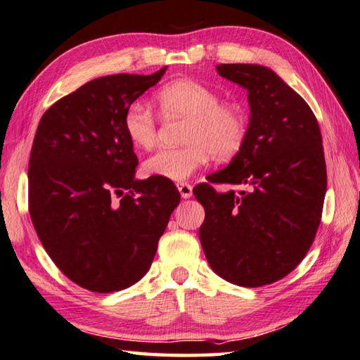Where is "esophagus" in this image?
Masks as SVG:
<instances>
[{
	"label": "esophagus",
	"mask_w": 360,
	"mask_h": 360,
	"mask_svg": "<svg viewBox=\"0 0 360 360\" xmlns=\"http://www.w3.org/2000/svg\"><path fill=\"white\" fill-rule=\"evenodd\" d=\"M178 190H179V193H181L182 198H190V196H192V193H193L192 192V186L187 184V182H179Z\"/></svg>",
	"instance_id": "1"
}]
</instances>
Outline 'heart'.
Listing matches in <instances>:
<instances>
[{"label":"heart","instance_id":"1","mask_svg":"<svg viewBox=\"0 0 360 360\" xmlns=\"http://www.w3.org/2000/svg\"><path fill=\"white\" fill-rule=\"evenodd\" d=\"M164 118H187L179 148H160L146 159V174L168 181H186L214 158H236L248 136V115L237 103H221L214 89L193 79H176L154 95ZM124 132L131 143L148 150L158 139V120L150 109L132 104L124 112Z\"/></svg>","mask_w":360,"mask_h":360}]
</instances>
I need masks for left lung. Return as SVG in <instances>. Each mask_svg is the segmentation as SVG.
<instances>
[{"instance_id": "1", "label": "left lung", "mask_w": 360, "mask_h": 360, "mask_svg": "<svg viewBox=\"0 0 360 360\" xmlns=\"http://www.w3.org/2000/svg\"><path fill=\"white\" fill-rule=\"evenodd\" d=\"M217 73L248 90V136L240 153L193 188L202 204L200 240L218 276L242 287L287 276L307 255L326 193L321 132L312 109L273 70L220 63ZM215 184L245 185L220 194Z\"/></svg>"}]
</instances>
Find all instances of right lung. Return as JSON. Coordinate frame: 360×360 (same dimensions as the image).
Returning <instances> with one entry per match:
<instances>
[{
  "label": "right lung",
  "instance_id": "obj_1",
  "mask_svg": "<svg viewBox=\"0 0 360 360\" xmlns=\"http://www.w3.org/2000/svg\"><path fill=\"white\" fill-rule=\"evenodd\" d=\"M164 73L84 84L56 101L35 132L32 224L56 266L90 292H118L142 279L181 201L172 181L134 179L139 159L123 124L124 112Z\"/></svg>",
  "mask_w": 360,
  "mask_h": 360
}]
</instances>
